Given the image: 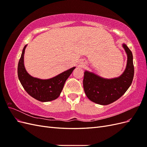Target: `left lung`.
I'll return each instance as SVG.
<instances>
[{
	"instance_id": "8db88e82",
	"label": "left lung",
	"mask_w": 147,
	"mask_h": 147,
	"mask_svg": "<svg viewBox=\"0 0 147 147\" xmlns=\"http://www.w3.org/2000/svg\"><path fill=\"white\" fill-rule=\"evenodd\" d=\"M127 56V65L123 74L117 78H104L86 70L84 72L83 88L88 98L93 102L106 105L120 98L132 82L134 74L133 56L126 44H123Z\"/></svg>"
}]
</instances>
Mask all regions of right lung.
Returning a JSON list of instances; mask_svg holds the SVG:
<instances>
[{"label":"right lung","instance_id":"1","mask_svg":"<svg viewBox=\"0 0 147 147\" xmlns=\"http://www.w3.org/2000/svg\"><path fill=\"white\" fill-rule=\"evenodd\" d=\"M25 45L18 65V76L25 91L28 94L40 102H49L57 99L63 90L64 83L75 69L71 68L57 76L47 80L35 78L26 71L24 64Z\"/></svg>","mask_w":147,"mask_h":147}]
</instances>
